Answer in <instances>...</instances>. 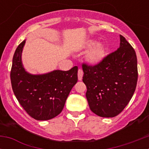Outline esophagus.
Listing matches in <instances>:
<instances>
[{
    "mask_svg": "<svg viewBox=\"0 0 149 149\" xmlns=\"http://www.w3.org/2000/svg\"><path fill=\"white\" fill-rule=\"evenodd\" d=\"M77 75H78L79 81H81L83 78V75H84V72H83L82 69H79L78 73H77Z\"/></svg>",
    "mask_w": 149,
    "mask_h": 149,
    "instance_id": "esophagus-1",
    "label": "esophagus"
}]
</instances>
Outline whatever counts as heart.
<instances>
[{
  "label": "heart",
  "mask_w": 149,
  "mask_h": 149,
  "mask_svg": "<svg viewBox=\"0 0 149 149\" xmlns=\"http://www.w3.org/2000/svg\"><path fill=\"white\" fill-rule=\"evenodd\" d=\"M95 44V41L89 40L86 43L85 47L89 49V48H92L94 47ZM107 54V49L106 46L103 44H99L95 46L93 49H91L88 52L86 58L89 63L92 65H96V64L101 63L105 58Z\"/></svg>",
  "instance_id": "1"
}]
</instances>
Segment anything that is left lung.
Returning a JSON list of instances; mask_svg holds the SVG:
<instances>
[{"instance_id":"left-lung-1","label":"left lung","mask_w":149,"mask_h":149,"mask_svg":"<svg viewBox=\"0 0 149 149\" xmlns=\"http://www.w3.org/2000/svg\"><path fill=\"white\" fill-rule=\"evenodd\" d=\"M89 108L101 117L116 116L131 101L138 78L136 52L120 35V47L94 65L83 63Z\"/></svg>"}]
</instances>
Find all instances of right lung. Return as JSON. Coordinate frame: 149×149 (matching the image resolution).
Here are the masks:
<instances>
[{"mask_svg": "<svg viewBox=\"0 0 149 149\" xmlns=\"http://www.w3.org/2000/svg\"><path fill=\"white\" fill-rule=\"evenodd\" d=\"M24 40L13 59L10 80L17 100L29 116L36 120H48L59 115L72 87L77 82V66L68 71L55 70L45 74L27 73L22 63Z\"/></svg>", "mask_w": 149, "mask_h": 149, "instance_id": "add662e5", "label": "right lung"}]
</instances>
